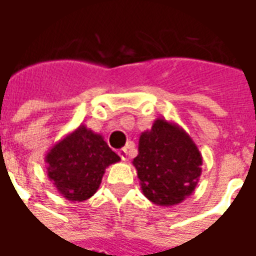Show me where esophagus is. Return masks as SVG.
I'll return each instance as SVG.
<instances>
[{"mask_svg":"<svg viewBox=\"0 0 256 256\" xmlns=\"http://www.w3.org/2000/svg\"><path fill=\"white\" fill-rule=\"evenodd\" d=\"M119 156L122 158V160H128V150L126 148H122V150H119Z\"/></svg>","mask_w":256,"mask_h":256,"instance_id":"obj_1","label":"esophagus"}]
</instances>
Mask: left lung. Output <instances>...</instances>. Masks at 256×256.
Returning <instances> with one entry per match:
<instances>
[{
  "instance_id": "obj_1",
  "label": "left lung",
  "mask_w": 256,
  "mask_h": 256,
  "mask_svg": "<svg viewBox=\"0 0 256 256\" xmlns=\"http://www.w3.org/2000/svg\"><path fill=\"white\" fill-rule=\"evenodd\" d=\"M203 158L198 145L180 124L164 118L141 133L137 170L141 190L156 206H176L190 196L202 176Z\"/></svg>"
}]
</instances>
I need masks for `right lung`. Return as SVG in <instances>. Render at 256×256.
<instances>
[{"mask_svg": "<svg viewBox=\"0 0 256 256\" xmlns=\"http://www.w3.org/2000/svg\"><path fill=\"white\" fill-rule=\"evenodd\" d=\"M119 160L104 137L84 124L66 134L45 154L49 181L70 202L92 198L100 188L106 167Z\"/></svg>", "mask_w": 256, "mask_h": 256, "instance_id": "1", "label": "right lung"}]
</instances>
